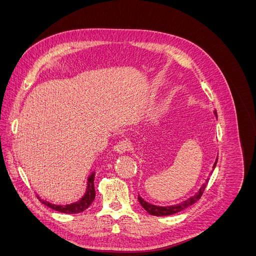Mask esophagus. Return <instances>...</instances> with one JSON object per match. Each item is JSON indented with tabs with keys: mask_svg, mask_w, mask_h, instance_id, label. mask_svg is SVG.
Wrapping results in <instances>:
<instances>
[{
	"mask_svg": "<svg viewBox=\"0 0 256 256\" xmlns=\"http://www.w3.org/2000/svg\"><path fill=\"white\" fill-rule=\"evenodd\" d=\"M114 150H115L116 152H118V154L126 152H128L130 150V143L127 140L120 141L118 144L115 145Z\"/></svg>",
	"mask_w": 256,
	"mask_h": 256,
	"instance_id": "34e87169",
	"label": "esophagus"
}]
</instances>
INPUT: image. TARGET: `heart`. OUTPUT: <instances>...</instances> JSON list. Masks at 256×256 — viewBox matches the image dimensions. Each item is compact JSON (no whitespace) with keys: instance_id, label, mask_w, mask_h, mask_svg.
Listing matches in <instances>:
<instances>
[{"instance_id":"b5f03b06","label":"heart","mask_w":256,"mask_h":256,"mask_svg":"<svg viewBox=\"0 0 256 256\" xmlns=\"http://www.w3.org/2000/svg\"><path fill=\"white\" fill-rule=\"evenodd\" d=\"M154 116H157V115H154Z\"/></svg>"}]
</instances>
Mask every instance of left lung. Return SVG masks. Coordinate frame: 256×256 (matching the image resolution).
I'll list each match as a JSON object with an SVG mask.
<instances>
[{
	"label": "left lung",
	"instance_id": "obj_1",
	"mask_svg": "<svg viewBox=\"0 0 256 256\" xmlns=\"http://www.w3.org/2000/svg\"><path fill=\"white\" fill-rule=\"evenodd\" d=\"M214 115H216V116H218V115H216V111H214ZM216 161H218V159H216V160L214 161V168H216ZM208 180H206V182L203 184L202 187L200 188V190L196 193L194 196L189 198L188 200H184V202H182V203H180V204H177V205H173V206H156V205H152V204L147 203L146 200H144L140 196H138V202H140L141 206H142V207L145 209V210H146L147 212H148L150 214L158 216H171V214H177V212H180L184 210V209H186L187 207L193 205V204H194V203L196 202V200H198L200 198V196H202V194H203V192H204V190H205V188H206V186H207V184H208Z\"/></svg>",
	"mask_w": 256,
	"mask_h": 256
}]
</instances>
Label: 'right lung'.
Instances as JSON below:
<instances>
[{"label": "right lung", "mask_w": 256, "mask_h": 256, "mask_svg": "<svg viewBox=\"0 0 256 256\" xmlns=\"http://www.w3.org/2000/svg\"><path fill=\"white\" fill-rule=\"evenodd\" d=\"M94 178H95V173H92V175L88 178V189L86 192H85L84 196L78 202L69 204V205H56V204H51L47 200H40V196H37L40 200V202L44 204L46 206L50 207L53 210H56L60 212H64V214H78L81 212H84L85 209L88 208L90 205L92 203V200L95 198L96 192H95V187H94Z\"/></svg>", "instance_id": "right-lung-1"}]
</instances>
